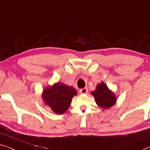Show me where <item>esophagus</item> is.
I'll list each match as a JSON object with an SVG mask.
<instances>
[{"mask_svg":"<svg viewBox=\"0 0 150 150\" xmlns=\"http://www.w3.org/2000/svg\"><path fill=\"white\" fill-rule=\"evenodd\" d=\"M79 92L81 94H87L88 93V88H82V89L79 90Z\"/></svg>","mask_w":150,"mask_h":150,"instance_id":"obj_1","label":"esophagus"}]
</instances>
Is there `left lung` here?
<instances>
[{"label":"left lung","instance_id":"8db88e82","mask_svg":"<svg viewBox=\"0 0 150 150\" xmlns=\"http://www.w3.org/2000/svg\"><path fill=\"white\" fill-rule=\"evenodd\" d=\"M92 94L95 98L96 104L105 109L114 105L117 100L115 94L103 82L96 86V90L92 92Z\"/></svg>","mask_w":150,"mask_h":150}]
</instances>
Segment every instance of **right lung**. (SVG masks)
<instances>
[{"label": "right lung", "instance_id": "add662e5", "mask_svg": "<svg viewBox=\"0 0 150 150\" xmlns=\"http://www.w3.org/2000/svg\"><path fill=\"white\" fill-rule=\"evenodd\" d=\"M77 94L74 88L58 82L43 90L42 98L54 113L62 114L69 109L73 97Z\"/></svg>", "mask_w": 150, "mask_h": 150}]
</instances>
